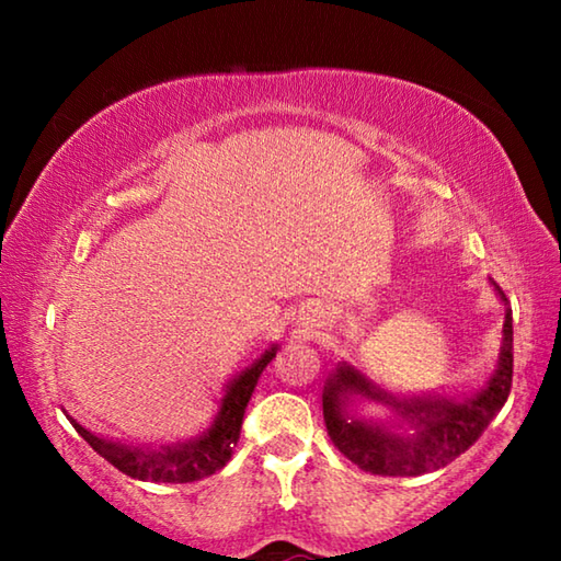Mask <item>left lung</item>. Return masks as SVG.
<instances>
[{
  "label": "left lung",
  "mask_w": 561,
  "mask_h": 561,
  "mask_svg": "<svg viewBox=\"0 0 561 561\" xmlns=\"http://www.w3.org/2000/svg\"><path fill=\"white\" fill-rule=\"evenodd\" d=\"M505 307L502 346L490 381L478 393L398 396L339 360L324 383V421L336 448L360 470L388 478H415L440 470L480 438L505 405L512 386V309L505 291L490 279ZM360 402L383 404L386 419L360 416Z\"/></svg>",
  "instance_id": "left-lung-1"
}]
</instances>
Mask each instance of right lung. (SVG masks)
<instances>
[{
  "label": "right lung",
  "instance_id": "right-lung-1",
  "mask_svg": "<svg viewBox=\"0 0 561 561\" xmlns=\"http://www.w3.org/2000/svg\"><path fill=\"white\" fill-rule=\"evenodd\" d=\"M279 344H272L264 354L237 374L225 386V396L220 398L215 421L205 433L195 435L185 443L160 445V448H144V445H128L113 438L83 428L71 415H66L76 428V433L87 440L101 458H106L113 468L126 472L128 478L148 480V482H193L207 478L217 470H222L227 460L232 458V450L240 440L244 408L250 403L260 376L267 368L270 360L277 356Z\"/></svg>",
  "mask_w": 561,
  "mask_h": 561
}]
</instances>
